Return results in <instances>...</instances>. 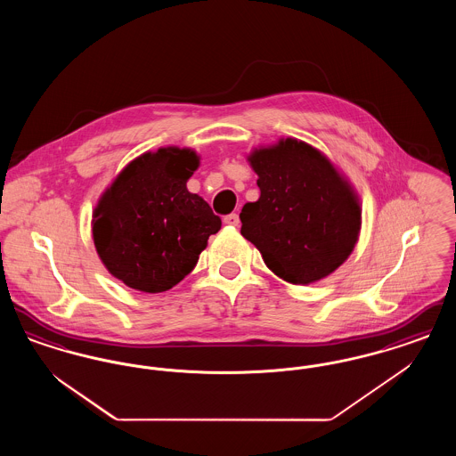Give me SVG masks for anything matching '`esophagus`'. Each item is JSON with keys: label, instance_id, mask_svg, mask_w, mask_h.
<instances>
[{"label": "esophagus", "instance_id": "1", "mask_svg": "<svg viewBox=\"0 0 456 456\" xmlns=\"http://www.w3.org/2000/svg\"><path fill=\"white\" fill-rule=\"evenodd\" d=\"M224 224L232 225V227H238L239 224H240V220H239L238 214H231V216H225V217H224Z\"/></svg>", "mask_w": 456, "mask_h": 456}]
</instances>
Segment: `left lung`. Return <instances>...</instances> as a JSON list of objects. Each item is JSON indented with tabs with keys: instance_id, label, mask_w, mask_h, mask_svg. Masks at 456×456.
<instances>
[{
	"instance_id": "obj_1",
	"label": "left lung",
	"mask_w": 456,
	"mask_h": 456,
	"mask_svg": "<svg viewBox=\"0 0 456 456\" xmlns=\"http://www.w3.org/2000/svg\"><path fill=\"white\" fill-rule=\"evenodd\" d=\"M260 198L240 212V234L285 282L309 285L352 255L362 225L361 198L322 151L287 136L246 155Z\"/></svg>"
}]
</instances>
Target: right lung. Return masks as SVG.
<instances>
[{"label": "right lung", "mask_w": 456, "mask_h": 456, "mask_svg": "<svg viewBox=\"0 0 456 456\" xmlns=\"http://www.w3.org/2000/svg\"><path fill=\"white\" fill-rule=\"evenodd\" d=\"M200 167L190 147H160L128 162L99 196L92 239L109 273L157 294L181 282L220 231L210 205L186 188Z\"/></svg>", "instance_id": "right-lung-1"}]
</instances>
